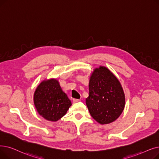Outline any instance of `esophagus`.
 <instances>
[{
  "mask_svg": "<svg viewBox=\"0 0 159 159\" xmlns=\"http://www.w3.org/2000/svg\"><path fill=\"white\" fill-rule=\"evenodd\" d=\"M80 100V99H73V102H74V103H76V102H79Z\"/></svg>",
  "mask_w": 159,
  "mask_h": 159,
  "instance_id": "esophagus-1",
  "label": "esophagus"
}]
</instances>
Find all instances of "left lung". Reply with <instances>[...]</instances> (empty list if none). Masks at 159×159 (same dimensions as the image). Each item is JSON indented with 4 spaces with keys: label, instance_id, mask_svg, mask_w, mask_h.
Segmentation results:
<instances>
[{
    "label": "left lung",
    "instance_id": "1",
    "mask_svg": "<svg viewBox=\"0 0 159 159\" xmlns=\"http://www.w3.org/2000/svg\"><path fill=\"white\" fill-rule=\"evenodd\" d=\"M86 104L92 118L101 125L116 121L121 114L125 93L118 78L107 67L101 66L92 73Z\"/></svg>",
    "mask_w": 159,
    "mask_h": 159
}]
</instances>
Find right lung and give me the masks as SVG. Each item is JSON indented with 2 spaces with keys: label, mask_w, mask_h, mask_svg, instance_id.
Wrapping results in <instances>:
<instances>
[{
  "label": "right lung",
  "mask_w": 159,
  "mask_h": 159,
  "mask_svg": "<svg viewBox=\"0 0 159 159\" xmlns=\"http://www.w3.org/2000/svg\"><path fill=\"white\" fill-rule=\"evenodd\" d=\"M34 103L38 114L48 121H57L66 115L71 102L56 79H45L34 93Z\"/></svg>",
  "instance_id": "right-lung-1"
}]
</instances>
